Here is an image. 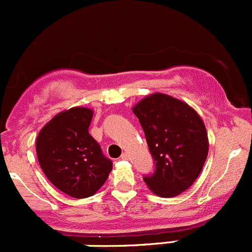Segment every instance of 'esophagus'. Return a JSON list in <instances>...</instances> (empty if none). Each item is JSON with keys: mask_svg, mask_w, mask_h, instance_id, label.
I'll return each instance as SVG.
<instances>
[{"mask_svg": "<svg viewBox=\"0 0 252 252\" xmlns=\"http://www.w3.org/2000/svg\"><path fill=\"white\" fill-rule=\"evenodd\" d=\"M129 157H130V155H129V153H126H126H123V154H122L121 158L123 159V160H128Z\"/></svg>", "mask_w": 252, "mask_h": 252, "instance_id": "1", "label": "esophagus"}]
</instances>
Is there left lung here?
Returning <instances> with one entry per match:
<instances>
[{
  "instance_id": "8db88e82",
  "label": "left lung",
  "mask_w": 252,
  "mask_h": 252,
  "mask_svg": "<svg viewBox=\"0 0 252 252\" xmlns=\"http://www.w3.org/2000/svg\"><path fill=\"white\" fill-rule=\"evenodd\" d=\"M133 112L155 164L153 174L143 178L145 184L163 197L185 191L196 180L208 157L204 122L187 103L161 93L140 100Z\"/></svg>"
}]
</instances>
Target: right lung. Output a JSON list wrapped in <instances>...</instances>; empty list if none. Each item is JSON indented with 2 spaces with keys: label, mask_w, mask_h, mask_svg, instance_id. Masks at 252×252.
Here are the masks:
<instances>
[{
  "label": "right lung",
  "mask_w": 252,
  "mask_h": 252,
  "mask_svg": "<svg viewBox=\"0 0 252 252\" xmlns=\"http://www.w3.org/2000/svg\"><path fill=\"white\" fill-rule=\"evenodd\" d=\"M93 112L72 108L47 123L37 137V158L57 189L76 199L92 196L108 179L113 163L89 134Z\"/></svg>",
  "instance_id": "1"
}]
</instances>
